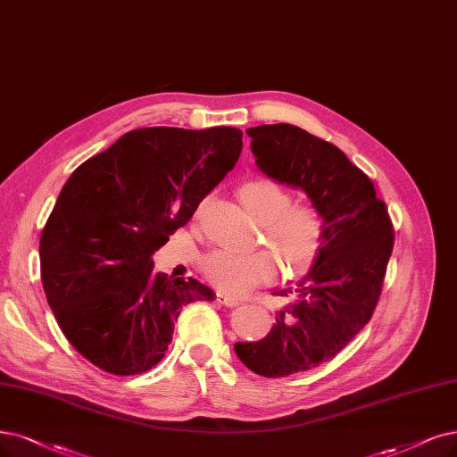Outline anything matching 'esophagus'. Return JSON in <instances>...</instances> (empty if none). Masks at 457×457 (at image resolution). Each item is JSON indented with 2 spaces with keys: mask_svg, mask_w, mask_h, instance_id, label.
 <instances>
[{
  "mask_svg": "<svg viewBox=\"0 0 457 457\" xmlns=\"http://www.w3.org/2000/svg\"><path fill=\"white\" fill-rule=\"evenodd\" d=\"M216 301L220 303V305H226V307H237L239 301L231 297V295H226L224 292H216Z\"/></svg>",
  "mask_w": 457,
  "mask_h": 457,
  "instance_id": "obj_1",
  "label": "esophagus"
}]
</instances>
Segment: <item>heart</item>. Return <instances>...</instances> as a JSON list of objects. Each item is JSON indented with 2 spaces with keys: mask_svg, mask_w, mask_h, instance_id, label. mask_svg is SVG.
I'll use <instances>...</instances> for the list:
<instances>
[{
  "mask_svg": "<svg viewBox=\"0 0 457 457\" xmlns=\"http://www.w3.org/2000/svg\"><path fill=\"white\" fill-rule=\"evenodd\" d=\"M241 199L250 216L262 224L265 243L275 250L282 267L292 275L309 271L324 243V218L309 203L292 205L282 186L267 179L243 184ZM205 277L220 292L243 295L277 277L278 262L271 250L250 252L220 248L203 262Z\"/></svg>",
  "mask_w": 457,
  "mask_h": 457,
  "instance_id": "b5f03b06",
  "label": "heart"
}]
</instances>
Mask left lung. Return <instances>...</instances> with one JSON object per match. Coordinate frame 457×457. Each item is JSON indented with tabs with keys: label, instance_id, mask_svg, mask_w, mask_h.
Here are the masks:
<instances>
[{
	"label": "left lung",
	"instance_id": "left-lung-1",
	"mask_svg": "<svg viewBox=\"0 0 457 457\" xmlns=\"http://www.w3.org/2000/svg\"><path fill=\"white\" fill-rule=\"evenodd\" d=\"M263 175L305 194L324 218L322 250L294 288V301L258 343H235L256 375L278 378L331 360L373 316L394 229L375 184L335 145L292 124L246 129Z\"/></svg>",
	"mask_w": 457,
	"mask_h": 457
}]
</instances>
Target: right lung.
I'll list each match as a JSON object with an SVG mask.
<instances>
[{
    "label": "right lung",
    "instance_id": "add662e5",
    "mask_svg": "<svg viewBox=\"0 0 457 457\" xmlns=\"http://www.w3.org/2000/svg\"><path fill=\"white\" fill-rule=\"evenodd\" d=\"M243 131L143 128L67 179L41 233L46 301L77 352L112 375L154 367L180 309L212 301L195 278L154 273L152 254L231 171Z\"/></svg>",
    "mask_w": 457,
    "mask_h": 457
}]
</instances>
